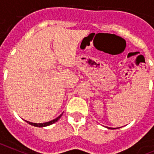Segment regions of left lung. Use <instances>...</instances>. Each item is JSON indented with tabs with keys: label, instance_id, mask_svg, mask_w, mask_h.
Wrapping results in <instances>:
<instances>
[{
	"label": "left lung",
	"instance_id": "left-lung-1",
	"mask_svg": "<svg viewBox=\"0 0 154 154\" xmlns=\"http://www.w3.org/2000/svg\"><path fill=\"white\" fill-rule=\"evenodd\" d=\"M109 129H112V128H109Z\"/></svg>",
	"mask_w": 154,
	"mask_h": 154
}]
</instances>
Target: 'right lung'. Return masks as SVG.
<instances>
[{"instance_id":"add662e5","label":"right lung","mask_w":154,"mask_h":154,"mask_svg":"<svg viewBox=\"0 0 154 154\" xmlns=\"http://www.w3.org/2000/svg\"><path fill=\"white\" fill-rule=\"evenodd\" d=\"M61 116H62V114L60 115V116H58L57 118H56L55 119L52 120V121H49V122H44V123H33V122H28V121H25L27 123L30 124V125H34V126H36V127H45V126H48V125H52V124H53L54 122H56L58 121L59 119H60V118L61 117Z\"/></svg>"}]
</instances>
